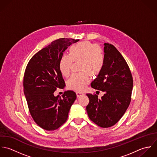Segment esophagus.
<instances>
[{
  "label": "esophagus",
  "mask_w": 157,
  "mask_h": 157,
  "mask_svg": "<svg viewBox=\"0 0 157 157\" xmlns=\"http://www.w3.org/2000/svg\"><path fill=\"white\" fill-rule=\"evenodd\" d=\"M76 96H77L78 98H79V97H80V96H82L84 94V93L79 92H76Z\"/></svg>",
  "instance_id": "esophagus-1"
}]
</instances>
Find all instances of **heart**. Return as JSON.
Returning <instances> with one entry per match:
<instances>
[{"label": "heart", "instance_id": "1", "mask_svg": "<svg viewBox=\"0 0 157 157\" xmlns=\"http://www.w3.org/2000/svg\"><path fill=\"white\" fill-rule=\"evenodd\" d=\"M104 55L101 49L89 41H83L73 45L69 48L68 55H63L59 63V68L63 76L70 73L73 63H79L81 73L74 74L67 80L68 89L83 91L90 82V77L98 76L104 65Z\"/></svg>", "mask_w": 157, "mask_h": 157}]
</instances>
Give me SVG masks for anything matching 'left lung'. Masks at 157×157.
Returning a JSON list of instances; mask_svg holds the SVG:
<instances>
[{"mask_svg":"<svg viewBox=\"0 0 157 157\" xmlns=\"http://www.w3.org/2000/svg\"><path fill=\"white\" fill-rule=\"evenodd\" d=\"M104 52V67L91 86L104 94L99 99L87 94L86 110L94 123L106 128L115 125L125 113L131 101L133 78L124 58L113 45L105 43Z\"/></svg>","mask_w":157,"mask_h":157,"instance_id":"left-lung-1","label":"left lung"}]
</instances>
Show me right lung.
Wrapping results in <instances>:
<instances>
[{"label":"right lung","mask_w":157,"mask_h":157,"mask_svg":"<svg viewBox=\"0 0 157 157\" xmlns=\"http://www.w3.org/2000/svg\"><path fill=\"white\" fill-rule=\"evenodd\" d=\"M79 40L61 38L36 53L28 63L24 77V92L35 123L46 130H55L67 121L71 106L76 99L75 92L67 90L55 96L57 88L65 86L59 63L68 47Z\"/></svg>","instance_id":"1"}]
</instances>
